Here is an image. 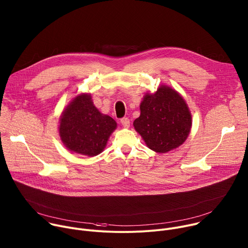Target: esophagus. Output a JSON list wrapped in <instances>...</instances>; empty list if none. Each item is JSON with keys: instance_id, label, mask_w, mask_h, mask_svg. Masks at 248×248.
<instances>
[{"instance_id": "esophagus-1", "label": "esophagus", "mask_w": 248, "mask_h": 248, "mask_svg": "<svg viewBox=\"0 0 248 248\" xmlns=\"http://www.w3.org/2000/svg\"><path fill=\"white\" fill-rule=\"evenodd\" d=\"M121 124H122V125H123L124 127L128 128V127H129V124H130V121H129L128 118H123V119L121 120Z\"/></svg>"}]
</instances>
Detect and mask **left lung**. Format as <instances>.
<instances>
[{
    "instance_id": "obj_1",
    "label": "left lung",
    "mask_w": 248,
    "mask_h": 248,
    "mask_svg": "<svg viewBox=\"0 0 248 248\" xmlns=\"http://www.w3.org/2000/svg\"><path fill=\"white\" fill-rule=\"evenodd\" d=\"M191 113L184 97L169 85H160L156 92H147L140 103V116L134 129L146 146L167 153L181 146L190 133Z\"/></svg>"
}]
</instances>
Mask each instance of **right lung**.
<instances>
[{"mask_svg":"<svg viewBox=\"0 0 248 248\" xmlns=\"http://www.w3.org/2000/svg\"><path fill=\"white\" fill-rule=\"evenodd\" d=\"M59 124V135L66 149L88 157L102 153L117 128L113 118L95 107L90 93H80L70 101Z\"/></svg>","mask_w":248,"mask_h":248,"instance_id":"1","label":"right lung"}]
</instances>
